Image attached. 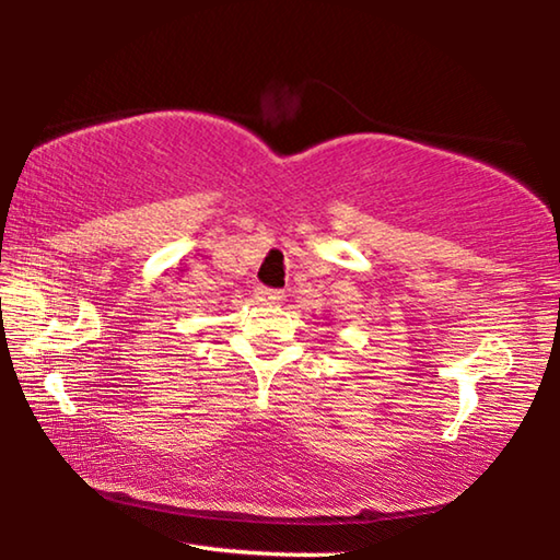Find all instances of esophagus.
<instances>
[{"label": "esophagus", "instance_id": "34e87169", "mask_svg": "<svg viewBox=\"0 0 560 560\" xmlns=\"http://www.w3.org/2000/svg\"><path fill=\"white\" fill-rule=\"evenodd\" d=\"M254 299H257L259 303H264V306H279V303L283 301V291L257 289V293H254Z\"/></svg>", "mask_w": 560, "mask_h": 560}]
</instances>
